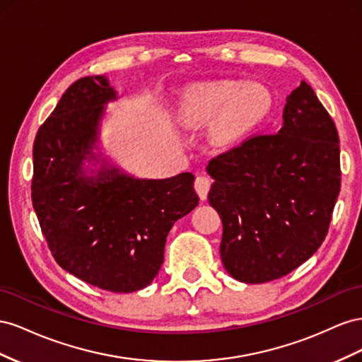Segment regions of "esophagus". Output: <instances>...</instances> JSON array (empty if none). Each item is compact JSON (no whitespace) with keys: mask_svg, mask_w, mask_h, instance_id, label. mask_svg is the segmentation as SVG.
<instances>
[{"mask_svg":"<svg viewBox=\"0 0 362 362\" xmlns=\"http://www.w3.org/2000/svg\"><path fill=\"white\" fill-rule=\"evenodd\" d=\"M211 179L206 177V175H199L197 179H195V183H194V188L195 191H197L200 200H206L208 199V192L211 189Z\"/></svg>","mask_w":362,"mask_h":362,"instance_id":"1","label":"esophagus"}]
</instances>
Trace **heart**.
I'll use <instances>...</instances> for the list:
<instances>
[{
  "instance_id": "b5f03b06",
  "label": "heart",
  "mask_w": 362,
  "mask_h": 362,
  "mask_svg": "<svg viewBox=\"0 0 362 362\" xmlns=\"http://www.w3.org/2000/svg\"><path fill=\"white\" fill-rule=\"evenodd\" d=\"M270 109L272 94L259 81L220 80L189 90L180 101L179 117L185 126L214 118V139L232 144L259 126Z\"/></svg>"
}]
</instances>
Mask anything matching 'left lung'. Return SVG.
Returning a JSON list of instances; mask_svg holds the SVG:
<instances>
[{
  "instance_id": "8db88e82",
  "label": "left lung",
  "mask_w": 362,
  "mask_h": 362,
  "mask_svg": "<svg viewBox=\"0 0 362 362\" xmlns=\"http://www.w3.org/2000/svg\"><path fill=\"white\" fill-rule=\"evenodd\" d=\"M276 135L214 158L208 200L220 214L221 261L233 279L264 284L322 245L341 187L338 132L306 81L286 97Z\"/></svg>"
}]
</instances>
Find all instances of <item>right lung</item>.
Wrapping results in <instances>:
<instances>
[{
	"mask_svg": "<svg viewBox=\"0 0 362 362\" xmlns=\"http://www.w3.org/2000/svg\"><path fill=\"white\" fill-rule=\"evenodd\" d=\"M115 100L105 76L65 90L35 139L32 200L64 270L101 290L133 293L158 276L168 232L199 195L191 173L138 179L95 153L106 106Z\"/></svg>",
	"mask_w": 362,
	"mask_h": 362,
	"instance_id": "1",
	"label": "right lung"
}]
</instances>
